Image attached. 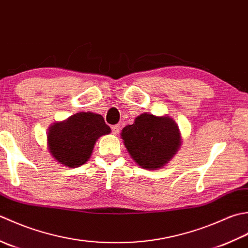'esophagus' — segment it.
Segmentation results:
<instances>
[{"mask_svg": "<svg viewBox=\"0 0 248 248\" xmlns=\"http://www.w3.org/2000/svg\"><path fill=\"white\" fill-rule=\"evenodd\" d=\"M120 125H113L112 127H111V130H112V134L114 135H118L120 133Z\"/></svg>", "mask_w": 248, "mask_h": 248, "instance_id": "obj_1", "label": "esophagus"}]
</instances>
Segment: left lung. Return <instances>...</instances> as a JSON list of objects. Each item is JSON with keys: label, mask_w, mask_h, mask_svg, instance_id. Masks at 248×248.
<instances>
[{"label": "left lung", "mask_w": 248, "mask_h": 248, "mask_svg": "<svg viewBox=\"0 0 248 248\" xmlns=\"http://www.w3.org/2000/svg\"><path fill=\"white\" fill-rule=\"evenodd\" d=\"M127 149L141 168L156 170L165 166L178 152L181 133L174 121L166 117L142 113L121 134Z\"/></svg>", "instance_id": "obj_1"}]
</instances>
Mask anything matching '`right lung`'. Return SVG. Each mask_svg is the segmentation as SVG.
<instances>
[{"label":"right lung","mask_w":248,"mask_h":248,"mask_svg":"<svg viewBox=\"0 0 248 248\" xmlns=\"http://www.w3.org/2000/svg\"><path fill=\"white\" fill-rule=\"evenodd\" d=\"M110 131L100 114L76 113L66 121L50 126L47 136L49 152L60 164L76 168L90 158L100 136Z\"/></svg>","instance_id":"obj_1"}]
</instances>
